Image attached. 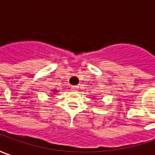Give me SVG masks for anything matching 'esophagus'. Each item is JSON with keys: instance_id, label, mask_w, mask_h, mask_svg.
Listing matches in <instances>:
<instances>
[{"instance_id": "34e87169", "label": "esophagus", "mask_w": 155, "mask_h": 155, "mask_svg": "<svg viewBox=\"0 0 155 155\" xmlns=\"http://www.w3.org/2000/svg\"><path fill=\"white\" fill-rule=\"evenodd\" d=\"M72 89L74 91H77L78 90V87L77 86H74V87H72Z\"/></svg>"}]
</instances>
